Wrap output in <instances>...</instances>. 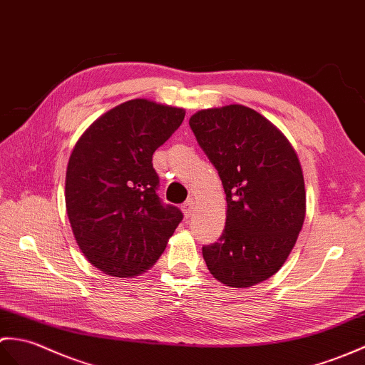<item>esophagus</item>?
<instances>
[{"label": "esophagus", "mask_w": 365, "mask_h": 365, "mask_svg": "<svg viewBox=\"0 0 365 365\" xmlns=\"http://www.w3.org/2000/svg\"><path fill=\"white\" fill-rule=\"evenodd\" d=\"M193 209H195V201H193V198H189V200L185 201V203L182 205V212H184V215H185V217H190L192 212H193Z\"/></svg>", "instance_id": "esophagus-1"}]
</instances>
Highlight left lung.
<instances>
[{
  "label": "left lung",
  "instance_id": "left-lung-1",
  "mask_svg": "<svg viewBox=\"0 0 365 365\" xmlns=\"http://www.w3.org/2000/svg\"><path fill=\"white\" fill-rule=\"evenodd\" d=\"M226 193L220 239L203 247L209 272L230 287H250L277 273L304 222L302 167L284 135L242 104L205 109L189 120Z\"/></svg>",
  "mask_w": 365,
  "mask_h": 365
}]
</instances>
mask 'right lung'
<instances>
[{
    "label": "right lung",
    "mask_w": 365,
    "mask_h": 365,
    "mask_svg": "<svg viewBox=\"0 0 365 365\" xmlns=\"http://www.w3.org/2000/svg\"><path fill=\"white\" fill-rule=\"evenodd\" d=\"M185 112L155 101H126L81 135L67 167L66 206L78 245L96 269L129 278L148 270L182 220L158 195L153 153Z\"/></svg>",
    "instance_id": "obj_1"
}]
</instances>
